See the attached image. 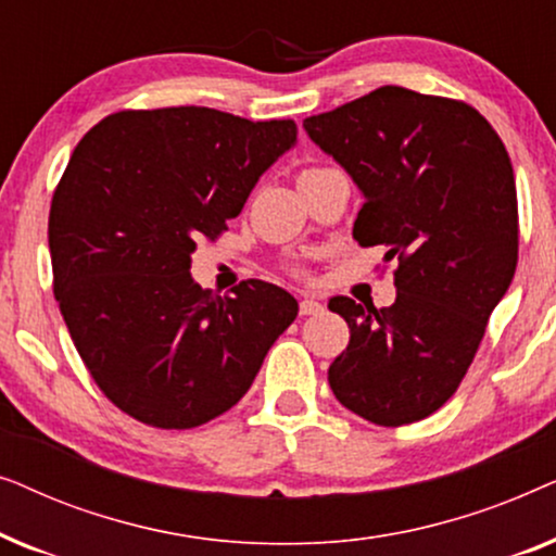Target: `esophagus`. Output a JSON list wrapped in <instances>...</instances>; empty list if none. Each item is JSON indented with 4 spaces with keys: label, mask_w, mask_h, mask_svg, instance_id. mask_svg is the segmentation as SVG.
Listing matches in <instances>:
<instances>
[{
    "label": "esophagus",
    "mask_w": 556,
    "mask_h": 556,
    "mask_svg": "<svg viewBox=\"0 0 556 556\" xmlns=\"http://www.w3.org/2000/svg\"><path fill=\"white\" fill-rule=\"evenodd\" d=\"M321 311H324V306L314 299H303L299 303V314L301 316H314V314H321Z\"/></svg>",
    "instance_id": "obj_1"
}]
</instances>
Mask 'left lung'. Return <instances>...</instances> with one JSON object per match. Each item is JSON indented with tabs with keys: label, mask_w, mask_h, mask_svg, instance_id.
<instances>
[{
	"label": "left lung",
	"mask_w": 556,
	"mask_h": 556,
	"mask_svg": "<svg viewBox=\"0 0 556 556\" xmlns=\"http://www.w3.org/2000/svg\"><path fill=\"white\" fill-rule=\"evenodd\" d=\"M303 128L359 187L354 240L384 245L387 261H400L390 308L346 295L329 301L352 331L329 384L364 420L417 422L458 390L514 280L511 159L468 103L400 86L311 116Z\"/></svg>",
	"instance_id": "left-lung-1"
}]
</instances>
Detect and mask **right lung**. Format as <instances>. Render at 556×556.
<instances>
[{"mask_svg":"<svg viewBox=\"0 0 556 556\" xmlns=\"http://www.w3.org/2000/svg\"><path fill=\"white\" fill-rule=\"evenodd\" d=\"M295 134L293 121L177 105L113 113L75 147L50 207L55 299L90 377L126 415L164 430L215 420L293 324L283 288L245 280L217 295L189 263Z\"/></svg>","mask_w":556,"mask_h":556,"instance_id":"right-lung-1","label":"right lung"}]
</instances>
